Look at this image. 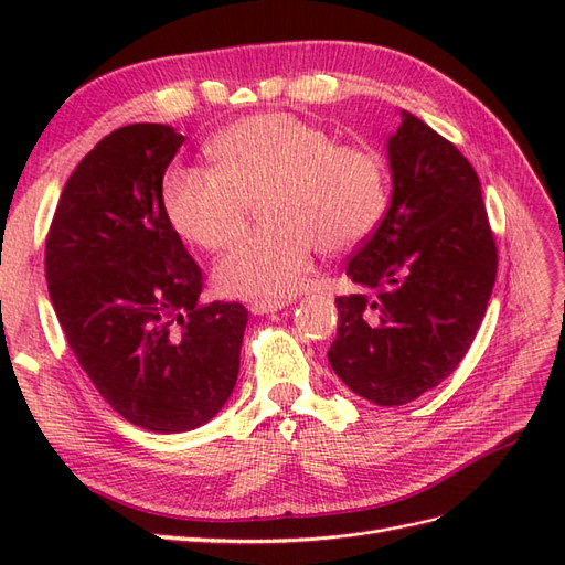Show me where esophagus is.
Listing matches in <instances>:
<instances>
[{
    "label": "esophagus",
    "instance_id": "34e87169",
    "mask_svg": "<svg viewBox=\"0 0 565 565\" xmlns=\"http://www.w3.org/2000/svg\"><path fill=\"white\" fill-rule=\"evenodd\" d=\"M289 301H285V299H256V301H252V313H256V316H264V313H273V311H280V309H285Z\"/></svg>",
    "mask_w": 565,
    "mask_h": 565
}]
</instances>
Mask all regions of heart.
<instances>
[{"label": "heart", "mask_w": 565, "mask_h": 565, "mask_svg": "<svg viewBox=\"0 0 565 565\" xmlns=\"http://www.w3.org/2000/svg\"><path fill=\"white\" fill-rule=\"evenodd\" d=\"M216 167L174 164L162 202L174 231L207 252L228 247L259 202L264 228L243 237L214 266L221 295L282 299L297 292L313 249L339 254L380 226L388 172L367 146L289 113L249 115L210 146Z\"/></svg>", "instance_id": "1"}]
</instances>
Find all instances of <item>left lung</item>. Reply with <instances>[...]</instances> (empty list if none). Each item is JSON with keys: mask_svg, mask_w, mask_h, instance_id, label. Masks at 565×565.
I'll list each match as a JSON object with an SVG mask.
<instances>
[{"mask_svg": "<svg viewBox=\"0 0 565 565\" xmlns=\"http://www.w3.org/2000/svg\"><path fill=\"white\" fill-rule=\"evenodd\" d=\"M391 207L349 259L367 295L337 297V377L374 405H403L467 355L498 276L481 181L455 143L403 110L388 139Z\"/></svg>", "mask_w": 565, "mask_h": 565, "instance_id": "8db88e82", "label": "left lung"}]
</instances>
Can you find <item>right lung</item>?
I'll return each instance as SVG.
<instances>
[{"label":"right lung","mask_w":565,"mask_h":565,"mask_svg":"<svg viewBox=\"0 0 565 565\" xmlns=\"http://www.w3.org/2000/svg\"><path fill=\"white\" fill-rule=\"evenodd\" d=\"M167 125H127L65 181L44 252L49 297L75 353L115 413L181 434L210 422L241 370L243 303H202V270L162 202L183 143Z\"/></svg>","instance_id":"obj_1"}]
</instances>
